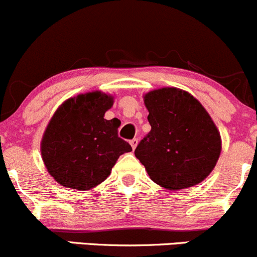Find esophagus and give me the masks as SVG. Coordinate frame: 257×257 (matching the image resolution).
I'll return each instance as SVG.
<instances>
[{"label": "esophagus", "instance_id": "esophagus-1", "mask_svg": "<svg viewBox=\"0 0 257 257\" xmlns=\"http://www.w3.org/2000/svg\"><path fill=\"white\" fill-rule=\"evenodd\" d=\"M130 144H131V147L135 150V148H136V146H137V144H139V140H137V139L131 140V141H130Z\"/></svg>", "mask_w": 257, "mask_h": 257}]
</instances>
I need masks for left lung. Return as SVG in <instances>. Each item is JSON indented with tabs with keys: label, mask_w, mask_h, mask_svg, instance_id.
I'll return each mask as SVG.
<instances>
[{
	"label": "left lung",
	"mask_w": 257,
	"mask_h": 257,
	"mask_svg": "<svg viewBox=\"0 0 257 257\" xmlns=\"http://www.w3.org/2000/svg\"><path fill=\"white\" fill-rule=\"evenodd\" d=\"M151 131L135 156L158 186L179 190L204 181L215 167L221 139L207 110L189 92L162 88L144 96Z\"/></svg>",
	"instance_id": "obj_1"
}]
</instances>
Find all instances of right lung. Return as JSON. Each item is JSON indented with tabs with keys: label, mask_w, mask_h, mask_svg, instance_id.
I'll return each instance as SVG.
<instances>
[{
	"label": "right lung",
	"mask_w": 257,
	"mask_h": 257,
	"mask_svg": "<svg viewBox=\"0 0 257 257\" xmlns=\"http://www.w3.org/2000/svg\"><path fill=\"white\" fill-rule=\"evenodd\" d=\"M113 97L92 91L63 102L41 144L49 174L63 187L88 190L109 177L116 161L132 147L117 135L118 118L106 120Z\"/></svg>",
	"instance_id": "obj_1"
}]
</instances>
